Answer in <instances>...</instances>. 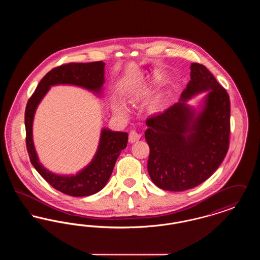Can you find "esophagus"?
<instances>
[{"mask_svg": "<svg viewBox=\"0 0 260 260\" xmlns=\"http://www.w3.org/2000/svg\"><path fill=\"white\" fill-rule=\"evenodd\" d=\"M140 136H141V135H140L139 133H137L136 131L133 129V131H131V132H129V135H128V140H129V142H131V143H134V142H136V141H137V140L140 138Z\"/></svg>", "mask_w": 260, "mask_h": 260, "instance_id": "esophagus-1", "label": "esophagus"}]
</instances>
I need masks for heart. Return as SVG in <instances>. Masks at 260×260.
Wrapping results in <instances>:
<instances>
[{"instance_id":"obj_1","label":"heart","mask_w":260,"mask_h":260,"mask_svg":"<svg viewBox=\"0 0 260 260\" xmlns=\"http://www.w3.org/2000/svg\"><path fill=\"white\" fill-rule=\"evenodd\" d=\"M116 111L119 112V113H124V108L123 105H117L116 106Z\"/></svg>"}]
</instances>
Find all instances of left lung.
<instances>
[{
	"mask_svg": "<svg viewBox=\"0 0 260 260\" xmlns=\"http://www.w3.org/2000/svg\"><path fill=\"white\" fill-rule=\"evenodd\" d=\"M190 69L191 80L179 101L146 120L149 175L154 184L168 191H184L203 183L229 148V95L204 65L192 63ZM203 91L208 93L196 113L185 102Z\"/></svg>",
	"mask_w": 260,
	"mask_h": 260,
	"instance_id": "1",
	"label": "left lung"
}]
</instances>
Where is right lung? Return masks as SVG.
<instances>
[{
  "mask_svg": "<svg viewBox=\"0 0 260 260\" xmlns=\"http://www.w3.org/2000/svg\"><path fill=\"white\" fill-rule=\"evenodd\" d=\"M104 67L105 63L102 61L68 63L55 67L41 80L26 105V147L30 161L46 181L54 189L69 196L93 195L106 185L121 151L126 147L128 135L103 128L96 154L89 165L76 175H58L47 170L38 159L32 134L34 115L39 103L51 86L74 85L99 94L104 84Z\"/></svg>",
  "mask_w": 260,
  "mask_h": 260,
  "instance_id": "right-lung-1",
  "label": "right lung"
}]
</instances>
